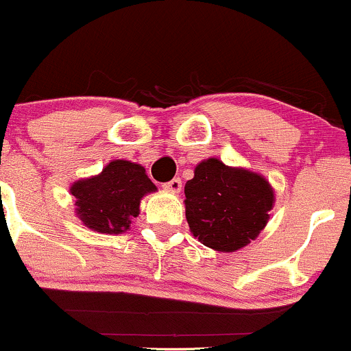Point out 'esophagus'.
Listing matches in <instances>:
<instances>
[{
    "mask_svg": "<svg viewBox=\"0 0 351 351\" xmlns=\"http://www.w3.org/2000/svg\"><path fill=\"white\" fill-rule=\"evenodd\" d=\"M164 189L169 191V193H180V189H182V180L180 179H172L169 180V182L164 184Z\"/></svg>",
    "mask_w": 351,
    "mask_h": 351,
    "instance_id": "esophagus-1",
    "label": "esophagus"
}]
</instances>
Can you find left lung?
<instances>
[{
  "mask_svg": "<svg viewBox=\"0 0 351 351\" xmlns=\"http://www.w3.org/2000/svg\"><path fill=\"white\" fill-rule=\"evenodd\" d=\"M191 233L216 252H237L265 228L274 189L265 177L208 158L184 187Z\"/></svg>",
  "mask_w": 351,
  "mask_h": 351,
  "instance_id": "8db88e82",
  "label": "left lung"
}]
</instances>
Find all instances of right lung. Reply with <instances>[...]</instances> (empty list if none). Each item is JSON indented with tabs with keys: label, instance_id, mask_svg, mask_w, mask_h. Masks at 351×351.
Listing matches in <instances>:
<instances>
[{
	"label": "right lung",
	"instance_id": "right-lung-1",
	"mask_svg": "<svg viewBox=\"0 0 351 351\" xmlns=\"http://www.w3.org/2000/svg\"><path fill=\"white\" fill-rule=\"evenodd\" d=\"M155 191L145 169L130 160L110 162L101 174L71 186L79 219L89 230L108 234L128 231L138 216L142 197Z\"/></svg>",
	"mask_w": 351,
	"mask_h": 351
}]
</instances>
